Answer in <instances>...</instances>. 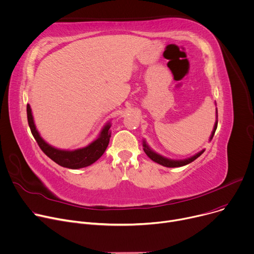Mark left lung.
<instances>
[{
	"mask_svg": "<svg viewBox=\"0 0 254 254\" xmlns=\"http://www.w3.org/2000/svg\"><path fill=\"white\" fill-rule=\"evenodd\" d=\"M216 127H217V122H216L215 125H214V128H213V131H212V133H211L210 139H212L213 134H214V132H215ZM143 146H144V148H143V149H144V152H145V153L147 154V156H148L150 159H152L153 161H155V162H157V163H159V164H161V165H163V166H166V167H180V166L186 165V164H188V163L194 161V160L197 159L202 153H203V151H201V152H199V153H197L196 155H194V156H192L191 158H188V159H185V160H172V159L164 158V157H162L161 155H158L157 153H155V152L152 151V150L146 145L145 142H144V145H143Z\"/></svg>",
	"mask_w": 254,
	"mask_h": 254,
	"instance_id": "obj_1",
	"label": "left lung"
}]
</instances>
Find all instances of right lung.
<instances>
[{"instance_id": "add662e5", "label": "right lung", "mask_w": 254, "mask_h": 254, "mask_svg": "<svg viewBox=\"0 0 254 254\" xmlns=\"http://www.w3.org/2000/svg\"><path fill=\"white\" fill-rule=\"evenodd\" d=\"M26 112H27V122L30 127V131L32 133L33 138L36 139L38 145L49 158H51L57 164L63 167L77 170V168L91 165L103 155L109 144L110 125H107L103 128V130L101 131L100 137L87 147L77 149L74 151H65V150L55 149L54 147H51L49 144H47L40 137V134L36 128V126L33 124L31 109L28 104L26 106Z\"/></svg>"}]
</instances>
